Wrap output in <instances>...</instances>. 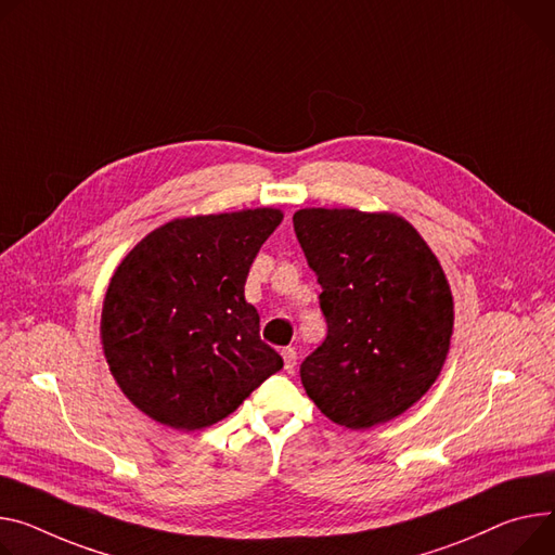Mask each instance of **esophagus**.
<instances>
[{
    "mask_svg": "<svg viewBox=\"0 0 555 555\" xmlns=\"http://www.w3.org/2000/svg\"><path fill=\"white\" fill-rule=\"evenodd\" d=\"M282 358H284V369H286L288 373H293V369H295V364H297V353H295V349H291V347L282 349Z\"/></svg>",
    "mask_w": 555,
    "mask_h": 555,
    "instance_id": "1",
    "label": "esophagus"
}]
</instances>
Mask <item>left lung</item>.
<instances>
[{
  "instance_id": "obj_1",
  "label": "left lung",
  "mask_w": 555,
  "mask_h": 555,
  "mask_svg": "<svg viewBox=\"0 0 555 555\" xmlns=\"http://www.w3.org/2000/svg\"><path fill=\"white\" fill-rule=\"evenodd\" d=\"M293 229L326 320L324 343L300 366L307 396L356 431L398 417L449 353L453 297L438 258L393 212L302 208Z\"/></svg>"
}]
</instances>
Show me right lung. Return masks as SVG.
<instances>
[{
	"label": "right lung",
	"instance_id": "1",
	"mask_svg": "<svg viewBox=\"0 0 555 555\" xmlns=\"http://www.w3.org/2000/svg\"><path fill=\"white\" fill-rule=\"evenodd\" d=\"M282 210L173 220L117 267L102 345L124 396L159 424L195 431L231 415L284 362L244 300L248 269Z\"/></svg>",
	"mask_w": 555,
	"mask_h": 555
}]
</instances>
